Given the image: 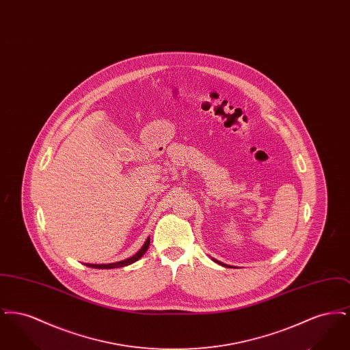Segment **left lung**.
<instances>
[{"instance_id": "1", "label": "left lung", "mask_w": 350, "mask_h": 350, "mask_svg": "<svg viewBox=\"0 0 350 350\" xmlns=\"http://www.w3.org/2000/svg\"><path fill=\"white\" fill-rule=\"evenodd\" d=\"M214 261H215V260H214ZM215 262H217V264H220V262H219V261H215ZM220 265H224V264H220Z\"/></svg>"}]
</instances>
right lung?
<instances>
[{
    "instance_id": "right-lung-1",
    "label": "right lung",
    "mask_w": 350,
    "mask_h": 350,
    "mask_svg": "<svg viewBox=\"0 0 350 350\" xmlns=\"http://www.w3.org/2000/svg\"><path fill=\"white\" fill-rule=\"evenodd\" d=\"M148 247H150V237L147 239V241L144 243V245L142 247V250H139L136 254H133V257H130V258H127V260H124V261H119V262H114V264H102V265L88 264L86 267H96V269H116V267H126V265H130V264H133L135 261H137V260L147 252Z\"/></svg>"
}]
</instances>
